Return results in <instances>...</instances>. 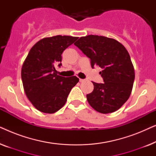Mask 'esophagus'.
Wrapping results in <instances>:
<instances>
[{"label":"esophagus","instance_id":"34e87169","mask_svg":"<svg viewBox=\"0 0 156 156\" xmlns=\"http://www.w3.org/2000/svg\"><path fill=\"white\" fill-rule=\"evenodd\" d=\"M86 80H84V79H80V82H84Z\"/></svg>","mask_w":156,"mask_h":156}]
</instances>
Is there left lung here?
Masks as SVG:
<instances>
[{"label": "left lung", "mask_w": 156, "mask_h": 156, "mask_svg": "<svg viewBox=\"0 0 156 156\" xmlns=\"http://www.w3.org/2000/svg\"><path fill=\"white\" fill-rule=\"evenodd\" d=\"M90 59L91 67L98 65L104 83L92 82L94 90L87 95L89 104L101 114L116 112L131 95L135 73L130 55L117 40L104 36L87 35L74 43Z\"/></svg>", "instance_id": "8db88e82"}]
</instances>
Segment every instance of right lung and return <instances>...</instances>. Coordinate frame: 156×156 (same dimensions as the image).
<instances>
[{
	"label": "right lung",
	"instance_id": "right-lung-1",
	"mask_svg": "<svg viewBox=\"0 0 156 156\" xmlns=\"http://www.w3.org/2000/svg\"><path fill=\"white\" fill-rule=\"evenodd\" d=\"M78 37L57 35L38 41L30 49L21 70L27 97L40 112L53 114L67 101L79 82L76 76L65 77L57 74L55 65H62V54Z\"/></svg>",
	"mask_w": 156,
	"mask_h": 156
}]
</instances>
